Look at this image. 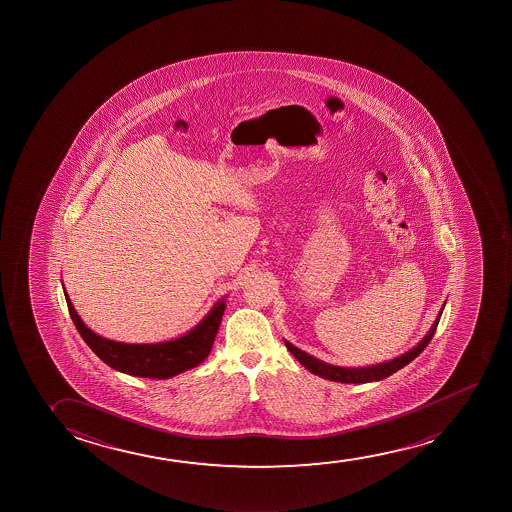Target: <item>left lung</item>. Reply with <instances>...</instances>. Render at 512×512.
<instances>
[{"label": "left lung", "mask_w": 512, "mask_h": 512, "mask_svg": "<svg viewBox=\"0 0 512 512\" xmlns=\"http://www.w3.org/2000/svg\"><path fill=\"white\" fill-rule=\"evenodd\" d=\"M444 307L441 308V312L437 314L436 321L432 324V328L429 329V333L423 336L422 341L411 348L406 354L399 355L396 359H390V361L380 362V364H373V366H364V368H341V366H333L328 362L317 359L314 355L303 352L298 347H294L293 343L284 340L286 343L287 350L303 364L305 368L314 373V375L321 376L324 380H331V382L340 383H369V382H380L383 378L396 373L399 369L404 368L406 364L413 361L415 357L422 354L423 348L429 345V341L432 340V336L436 333L437 324L441 319Z\"/></svg>", "instance_id": "8db88e82"}]
</instances>
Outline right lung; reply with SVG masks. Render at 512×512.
Wrapping results in <instances>:
<instances>
[{
  "label": "right lung",
  "instance_id": "1",
  "mask_svg": "<svg viewBox=\"0 0 512 512\" xmlns=\"http://www.w3.org/2000/svg\"><path fill=\"white\" fill-rule=\"evenodd\" d=\"M64 289V284H62ZM68 303L69 315L75 322L78 333L82 334L85 343L92 352L106 362L110 368L130 376L165 380L179 375L183 371L197 368L205 357L211 354L212 343L218 334L219 324L225 314V298L216 301L202 321L179 338L158 343H123V341L108 340L83 324L76 312L68 293L64 291Z\"/></svg>",
  "mask_w": 512,
  "mask_h": 512
}]
</instances>
